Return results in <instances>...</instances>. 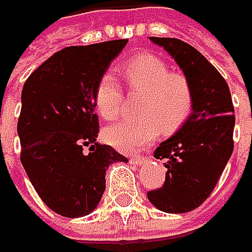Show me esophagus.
Instances as JSON below:
<instances>
[{
    "label": "esophagus",
    "mask_w": 252,
    "mask_h": 252,
    "mask_svg": "<svg viewBox=\"0 0 252 252\" xmlns=\"http://www.w3.org/2000/svg\"><path fill=\"white\" fill-rule=\"evenodd\" d=\"M146 160H147L146 156H138V158H131V159H129V162H131L132 165H137V166H140V165L144 163Z\"/></svg>",
    "instance_id": "1"
}]
</instances>
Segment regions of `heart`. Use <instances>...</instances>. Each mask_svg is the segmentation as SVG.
Masks as SVG:
<instances>
[{
	"label": "heart",
	"mask_w": 252,
	"mask_h": 252,
	"mask_svg": "<svg viewBox=\"0 0 252 252\" xmlns=\"http://www.w3.org/2000/svg\"><path fill=\"white\" fill-rule=\"evenodd\" d=\"M128 92L141 96L137 106L138 120L120 121L105 129L109 144L126 153H135L150 144L162 131L172 134L182 126L194 105L191 83L181 73H169L168 64L153 54L131 58L123 68ZM123 89L109 73L99 78L94 105L103 120L120 115Z\"/></svg>",
	"instance_id": "1"
}]
</instances>
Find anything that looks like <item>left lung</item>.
Here are the masks:
<instances>
[{"instance_id":"obj_1","label":"left lung","mask_w":252,"mask_h":252,"mask_svg":"<svg viewBox=\"0 0 252 252\" xmlns=\"http://www.w3.org/2000/svg\"><path fill=\"white\" fill-rule=\"evenodd\" d=\"M150 40L162 46L192 87V114L172 137L155 150L168 168L163 187L147 192L165 213H187L201 206L215 189L233 150L235 115L230 92L220 73L191 45L174 37Z\"/></svg>"}]
</instances>
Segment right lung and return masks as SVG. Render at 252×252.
Here are the masks:
<instances>
[{"label": "right lung", "mask_w": 252, "mask_h": 252, "mask_svg": "<svg viewBox=\"0 0 252 252\" xmlns=\"http://www.w3.org/2000/svg\"><path fill=\"white\" fill-rule=\"evenodd\" d=\"M126 39L58 51L26 80L17 132L20 160L55 213L81 218L99 204L111 163L126 158L96 141L94 89Z\"/></svg>", "instance_id": "add662e5"}]
</instances>
